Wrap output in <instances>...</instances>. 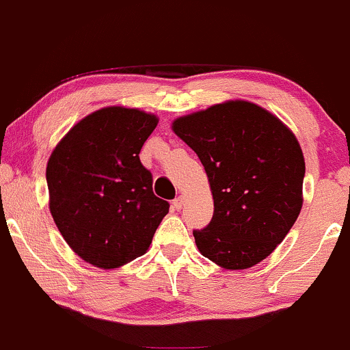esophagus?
I'll list each match as a JSON object with an SVG mask.
<instances>
[{
	"mask_svg": "<svg viewBox=\"0 0 350 350\" xmlns=\"http://www.w3.org/2000/svg\"><path fill=\"white\" fill-rule=\"evenodd\" d=\"M183 204H184V199L181 198V196H178V198H176L174 201H172V207H174L176 211H179V209H181Z\"/></svg>",
	"mask_w": 350,
	"mask_h": 350,
	"instance_id": "1",
	"label": "esophagus"
}]
</instances>
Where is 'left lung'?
<instances>
[{
    "instance_id": "left-lung-1",
    "label": "left lung",
    "mask_w": 350,
    "mask_h": 350,
    "mask_svg": "<svg viewBox=\"0 0 350 350\" xmlns=\"http://www.w3.org/2000/svg\"><path fill=\"white\" fill-rule=\"evenodd\" d=\"M172 129L201 159L213 191V219L193 231L198 249L224 269L256 266L301 213L306 164L295 136L247 101L179 118Z\"/></svg>"
}]
</instances>
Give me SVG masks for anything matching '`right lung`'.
<instances>
[{
    "label": "right lung",
    "instance_id": "add662e5",
    "mask_svg": "<svg viewBox=\"0 0 350 350\" xmlns=\"http://www.w3.org/2000/svg\"><path fill=\"white\" fill-rule=\"evenodd\" d=\"M157 118L111 106L79 121L46 167L49 211L69 247L101 269L143 256L169 202L152 193L139 152Z\"/></svg>",
    "mask_w": 350,
    "mask_h": 350
}]
</instances>
